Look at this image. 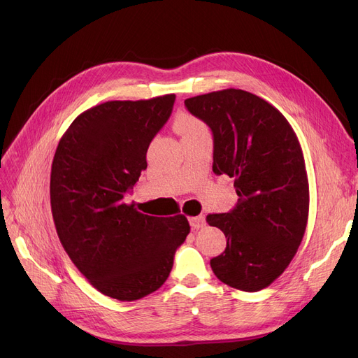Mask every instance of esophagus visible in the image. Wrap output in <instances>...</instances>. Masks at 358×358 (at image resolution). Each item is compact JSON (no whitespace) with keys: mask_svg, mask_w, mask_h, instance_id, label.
<instances>
[{"mask_svg":"<svg viewBox=\"0 0 358 358\" xmlns=\"http://www.w3.org/2000/svg\"><path fill=\"white\" fill-rule=\"evenodd\" d=\"M189 222H190V224H192V228H193V229H200V228H203L204 224H206V219H204V216H203V215L193 216V217H190V219H189Z\"/></svg>","mask_w":358,"mask_h":358,"instance_id":"34e87169","label":"esophagus"}]
</instances>
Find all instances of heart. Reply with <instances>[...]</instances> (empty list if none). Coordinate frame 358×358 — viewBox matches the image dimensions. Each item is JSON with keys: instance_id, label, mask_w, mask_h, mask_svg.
<instances>
[{"instance_id": "obj_1", "label": "heart", "mask_w": 358, "mask_h": 358, "mask_svg": "<svg viewBox=\"0 0 358 358\" xmlns=\"http://www.w3.org/2000/svg\"><path fill=\"white\" fill-rule=\"evenodd\" d=\"M176 126L180 134L182 135V138H190V136L203 134V131H208V126H206L196 116L190 115V113H181L176 122Z\"/></svg>"}]
</instances>
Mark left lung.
Segmentation results:
<instances>
[{"label":"left lung","mask_w":358,"mask_h":358,"mask_svg":"<svg viewBox=\"0 0 358 358\" xmlns=\"http://www.w3.org/2000/svg\"><path fill=\"white\" fill-rule=\"evenodd\" d=\"M184 104L212 129L213 173L235 178L239 196L229 213L206 217L227 236L223 254L210 259L212 270L234 289H266L289 267L306 231L302 146L287 119L248 91H213Z\"/></svg>","instance_id":"obj_1"}]
</instances>
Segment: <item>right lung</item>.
<instances>
[{
	"label": "right lung",
	"instance_id": "right-lung-1",
	"mask_svg": "<svg viewBox=\"0 0 358 358\" xmlns=\"http://www.w3.org/2000/svg\"><path fill=\"white\" fill-rule=\"evenodd\" d=\"M174 100V94H165L91 107L71 123L53 157L56 234L88 283L122 302L158 290L190 234L184 215L148 216L124 200L146 169L149 143L171 115Z\"/></svg>",
	"mask_w": 358,
	"mask_h": 358
}]
</instances>
